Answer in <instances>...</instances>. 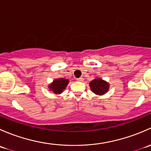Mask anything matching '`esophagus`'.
Wrapping results in <instances>:
<instances>
[{
    "instance_id": "obj_1",
    "label": "esophagus",
    "mask_w": 151,
    "mask_h": 151,
    "mask_svg": "<svg viewBox=\"0 0 151 151\" xmlns=\"http://www.w3.org/2000/svg\"><path fill=\"white\" fill-rule=\"evenodd\" d=\"M77 81H78V82H83L84 80H83V77H80V78H77Z\"/></svg>"
}]
</instances>
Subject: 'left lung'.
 <instances>
[{
  "mask_svg": "<svg viewBox=\"0 0 151 151\" xmlns=\"http://www.w3.org/2000/svg\"><path fill=\"white\" fill-rule=\"evenodd\" d=\"M91 89L94 93L102 95L107 92L109 89V84L100 78L95 79L90 83Z\"/></svg>",
  "mask_w": 151,
  "mask_h": 151,
  "instance_id": "8db88e82",
  "label": "left lung"
}]
</instances>
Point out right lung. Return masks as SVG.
<instances>
[{
    "label": "right lung",
    "instance_id": "add662e5",
    "mask_svg": "<svg viewBox=\"0 0 151 151\" xmlns=\"http://www.w3.org/2000/svg\"><path fill=\"white\" fill-rule=\"evenodd\" d=\"M68 83V80L66 79H57L53 81V83L50 85V88L55 93H60L66 88Z\"/></svg>",
    "mask_w": 151,
    "mask_h": 151
}]
</instances>
